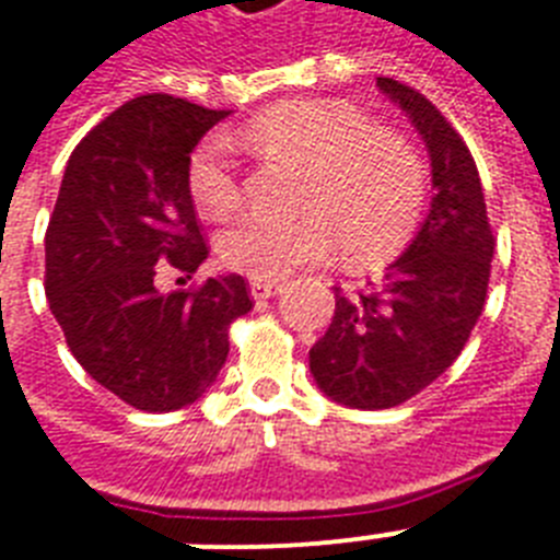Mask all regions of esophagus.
Returning <instances> with one entry per match:
<instances>
[{"instance_id":"esophagus-1","label":"esophagus","mask_w":560,"mask_h":560,"mask_svg":"<svg viewBox=\"0 0 560 560\" xmlns=\"http://www.w3.org/2000/svg\"><path fill=\"white\" fill-rule=\"evenodd\" d=\"M281 281H267V279H253L249 281V293H253V299L256 302H265V299H270V295L281 293Z\"/></svg>"}]
</instances>
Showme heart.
I'll list each match as a JSON object with an SVG mask.
<instances>
[{
    "label": "heart",
    "mask_w": 560,
    "mask_h": 560,
    "mask_svg": "<svg viewBox=\"0 0 560 560\" xmlns=\"http://www.w3.org/2000/svg\"><path fill=\"white\" fill-rule=\"evenodd\" d=\"M241 147L302 166L293 218L249 215L218 235V256L249 279H284L325 261L339 244L348 267L368 270L406 247L422 215L429 172L406 135L383 129L339 100H288L235 135ZM189 198L207 218L238 207L233 147L209 135L186 163Z\"/></svg>",
    "instance_id": "b5f03b06"
}]
</instances>
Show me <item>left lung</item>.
I'll return each instance as SVG.
<instances>
[{
    "mask_svg": "<svg viewBox=\"0 0 560 560\" xmlns=\"http://www.w3.org/2000/svg\"><path fill=\"white\" fill-rule=\"evenodd\" d=\"M376 85L425 140L434 198L380 284L353 295L336 288L334 319L311 348L325 397L362 411L402 406L460 357L483 313L494 253L469 147L420 91L394 77H376Z\"/></svg>",
    "mask_w": 560,
    "mask_h": 560,
    "instance_id": "8db88e82",
    "label": "left lung"
}]
</instances>
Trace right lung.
<instances>
[{
	"label": "right lung",
	"mask_w": 560,
	"mask_h": 560,
	"mask_svg": "<svg viewBox=\"0 0 560 560\" xmlns=\"http://www.w3.org/2000/svg\"><path fill=\"white\" fill-rule=\"evenodd\" d=\"M230 112L143 94L97 122L68 158L45 230V293L74 359L126 406L177 411L218 380L230 325L253 311L230 272L192 279L209 247L186 163Z\"/></svg>",
	"instance_id": "obj_1"
}]
</instances>
